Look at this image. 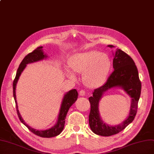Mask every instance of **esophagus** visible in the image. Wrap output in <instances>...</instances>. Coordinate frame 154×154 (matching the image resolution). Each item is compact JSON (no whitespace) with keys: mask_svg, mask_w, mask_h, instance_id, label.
<instances>
[{"mask_svg":"<svg viewBox=\"0 0 154 154\" xmlns=\"http://www.w3.org/2000/svg\"><path fill=\"white\" fill-rule=\"evenodd\" d=\"M79 95H80L81 96H84V95H85V91L84 90H81V91H79Z\"/></svg>","mask_w":154,"mask_h":154,"instance_id":"esophagus-1","label":"esophagus"}]
</instances>
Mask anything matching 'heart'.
Listing matches in <instances>:
<instances>
[{"instance_id":"1","label":"heart","mask_w":154,"mask_h":154,"mask_svg":"<svg viewBox=\"0 0 154 154\" xmlns=\"http://www.w3.org/2000/svg\"><path fill=\"white\" fill-rule=\"evenodd\" d=\"M70 67L76 72H83L84 82L88 86L95 87L102 85L106 80L111 69L109 57L97 51H88L78 53L70 60ZM68 75L72 79L76 76L72 71Z\"/></svg>"}]
</instances>
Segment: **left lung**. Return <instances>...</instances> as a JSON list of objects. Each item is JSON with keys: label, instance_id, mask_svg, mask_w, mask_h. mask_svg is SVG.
<instances>
[{"label": "left lung", "instance_id": "1", "mask_svg": "<svg viewBox=\"0 0 154 154\" xmlns=\"http://www.w3.org/2000/svg\"><path fill=\"white\" fill-rule=\"evenodd\" d=\"M113 48V45H108ZM114 71L103 86L94 90L92 96L88 98L91 103L89 125L95 134L103 136H110L119 133L131 124L136 116L137 104L140 97L141 83L138 71L132 58L120 49L116 51L113 60ZM120 87L124 89L131 98L130 112L128 117L117 126H109L103 122L98 112V103L103 94L112 88Z\"/></svg>", "mask_w": 154, "mask_h": 154}]
</instances>
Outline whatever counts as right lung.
<instances>
[{"label": "right lung", "instance_id": "obj_1", "mask_svg": "<svg viewBox=\"0 0 154 154\" xmlns=\"http://www.w3.org/2000/svg\"><path fill=\"white\" fill-rule=\"evenodd\" d=\"M43 48V46H39L37 48L34 50L32 52H31L27 55H26L24 59H23V60L22 61V62L20 63L17 72V75H16V77L13 81V97L15 100L17 114L20 120L21 121V122H22L32 132H33L34 134L37 136H39L40 137H51L57 136V135L60 134L61 133V132L62 131L63 128H64V124H65V121H66L65 119L66 117L67 113L68 112V110L69 109V108L72 105V104L75 103L78 96V94L76 90V89L71 90V91H69L65 94L64 97H63L62 100V103L60 109V113H59V116H58V120L56 124L54 127L51 128L50 129H46V130H41V131L36 130L30 128L29 125H28L25 122L24 120L22 118V116H21V115L18 109V105L17 102V99H16V93H15L16 85H17V83L18 82V80L21 75V74H22V71L24 70V69L25 68L26 64H28V63H33V62H38L41 60H43L44 59H46V58L48 57L46 55V54H44V52L43 50H42Z\"/></svg>", "mask_w": 154, "mask_h": 154}]
</instances>
